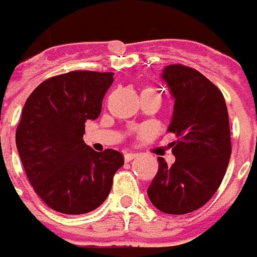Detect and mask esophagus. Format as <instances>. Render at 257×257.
Returning <instances> with one entry per match:
<instances>
[{"instance_id":"1","label":"esophagus","mask_w":257,"mask_h":257,"mask_svg":"<svg viewBox=\"0 0 257 257\" xmlns=\"http://www.w3.org/2000/svg\"><path fill=\"white\" fill-rule=\"evenodd\" d=\"M136 157H138V154L136 153H126L125 155H123V158H125V162H131V161L135 159Z\"/></svg>"}]
</instances>
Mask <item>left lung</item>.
<instances>
[{
    "instance_id": "1",
    "label": "left lung",
    "mask_w": 257,
    "mask_h": 257,
    "mask_svg": "<svg viewBox=\"0 0 257 257\" xmlns=\"http://www.w3.org/2000/svg\"><path fill=\"white\" fill-rule=\"evenodd\" d=\"M162 79L174 98L167 131L176 162L159 167L147 195L158 210L182 215L197 210L214 196L231 155L229 114L223 95L206 76L188 66L167 65Z\"/></svg>"
}]
</instances>
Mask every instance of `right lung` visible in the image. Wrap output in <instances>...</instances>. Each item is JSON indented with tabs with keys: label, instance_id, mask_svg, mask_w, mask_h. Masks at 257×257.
Here are the masks:
<instances>
[{
	"label": "right lung",
	"instance_id": "1",
	"mask_svg": "<svg viewBox=\"0 0 257 257\" xmlns=\"http://www.w3.org/2000/svg\"><path fill=\"white\" fill-rule=\"evenodd\" d=\"M113 75L73 70L54 76L23 107L17 151L34 191L57 212L79 215L98 208L123 165L121 153H96L83 140L85 122L99 117Z\"/></svg>",
	"mask_w": 257,
	"mask_h": 257
}]
</instances>
